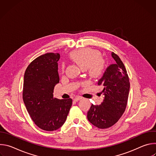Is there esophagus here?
I'll use <instances>...</instances> for the list:
<instances>
[{
    "mask_svg": "<svg viewBox=\"0 0 156 156\" xmlns=\"http://www.w3.org/2000/svg\"><path fill=\"white\" fill-rule=\"evenodd\" d=\"M82 99V97H81V96H76L75 98H74V101H79V100H80V99Z\"/></svg>",
    "mask_w": 156,
    "mask_h": 156,
    "instance_id": "34e87169",
    "label": "esophagus"
}]
</instances>
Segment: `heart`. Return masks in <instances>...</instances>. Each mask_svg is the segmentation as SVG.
Returning a JSON list of instances; mask_svg holds the SVG:
<instances>
[{
  "label": "heart",
  "mask_w": 156,
  "mask_h": 156,
  "mask_svg": "<svg viewBox=\"0 0 156 156\" xmlns=\"http://www.w3.org/2000/svg\"><path fill=\"white\" fill-rule=\"evenodd\" d=\"M70 57L83 70H87V73L92 78L101 77L105 70V60L101 57V53L96 49L84 48L72 51ZM64 64L62 69L64 70Z\"/></svg>",
  "instance_id": "1"
}]
</instances>
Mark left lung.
Segmentation results:
<instances>
[{"instance_id":"left-lung-1","label":"left lung","mask_w":156,"mask_h":156,"mask_svg":"<svg viewBox=\"0 0 156 156\" xmlns=\"http://www.w3.org/2000/svg\"><path fill=\"white\" fill-rule=\"evenodd\" d=\"M115 60L109 65L98 85L103 86V102L99 105L92 104L87 118L93 125L101 129L108 128L115 124L124 113L129 91V81L125 65L114 52L111 54Z\"/></svg>"}]
</instances>
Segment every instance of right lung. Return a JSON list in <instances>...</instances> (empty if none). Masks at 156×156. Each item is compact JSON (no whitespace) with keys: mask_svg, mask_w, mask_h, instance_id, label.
I'll list each match as a JSON object with an SVG mask.
<instances>
[{"mask_svg":"<svg viewBox=\"0 0 156 156\" xmlns=\"http://www.w3.org/2000/svg\"><path fill=\"white\" fill-rule=\"evenodd\" d=\"M58 53H47L30 63L25 75L23 99L31 119L41 129L54 131L60 128L69 114L72 99L54 98L59 83Z\"/></svg>","mask_w":156,"mask_h":156,"instance_id":"1","label":"right lung"}]
</instances>
